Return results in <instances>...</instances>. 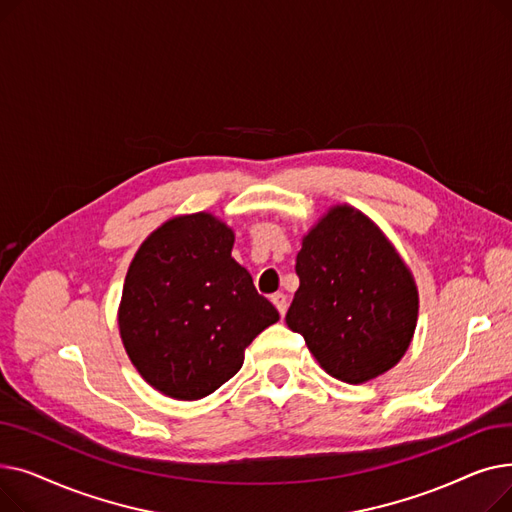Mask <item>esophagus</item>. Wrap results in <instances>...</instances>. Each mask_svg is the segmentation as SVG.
Instances as JSON below:
<instances>
[{
  "label": "esophagus",
  "instance_id": "obj_1",
  "mask_svg": "<svg viewBox=\"0 0 512 512\" xmlns=\"http://www.w3.org/2000/svg\"><path fill=\"white\" fill-rule=\"evenodd\" d=\"M272 303H274V307L278 309V313L284 317V315H286V309H288L286 294H282V292H276V294H272Z\"/></svg>",
  "mask_w": 512,
  "mask_h": 512
}]
</instances>
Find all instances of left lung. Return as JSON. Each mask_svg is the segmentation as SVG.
Returning <instances> with one entry per match:
<instances>
[{
    "mask_svg": "<svg viewBox=\"0 0 512 512\" xmlns=\"http://www.w3.org/2000/svg\"><path fill=\"white\" fill-rule=\"evenodd\" d=\"M301 280L286 313L319 367L346 384H365L409 351L419 292L388 236L351 205H332L303 236Z\"/></svg>",
    "mask_w": 512,
    "mask_h": 512,
    "instance_id": "obj_1",
    "label": "left lung"
}]
</instances>
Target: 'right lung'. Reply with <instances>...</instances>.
I'll return each mask as SVG.
<instances>
[{
    "label": "right lung",
    "instance_id": "right-lung-1",
    "mask_svg": "<svg viewBox=\"0 0 512 512\" xmlns=\"http://www.w3.org/2000/svg\"><path fill=\"white\" fill-rule=\"evenodd\" d=\"M234 232L199 211L161 224L130 261L118 328L141 378L176 400L226 384L245 348L280 319L234 261Z\"/></svg>",
    "mask_w": 512,
    "mask_h": 512
}]
</instances>
